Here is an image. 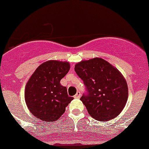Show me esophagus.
Returning a JSON list of instances; mask_svg holds the SVG:
<instances>
[{
  "label": "esophagus",
  "instance_id": "obj_1",
  "mask_svg": "<svg viewBox=\"0 0 149 149\" xmlns=\"http://www.w3.org/2000/svg\"><path fill=\"white\" fill-rule=\"evenodd\" d=\"M81 93H80V92H77V93H76V95L74 96V98H80V97H81Z\"/></svg>",
  "mask_w": 149,
  "mask_h": 149
}]
</instances>
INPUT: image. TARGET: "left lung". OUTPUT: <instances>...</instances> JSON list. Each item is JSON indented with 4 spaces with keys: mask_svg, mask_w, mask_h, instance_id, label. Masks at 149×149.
I'll return each mask as SVG.
<instances>
[{
    "mask_svg": "<svg viewBox=\"0 0 149 149\" xmlns=\"http://www.w3.org/2000/svg\"><path fill=\"white\" fill-rule=\"evenodd\" d=\"M82 79L86 93L81 98L91 116L104 122L114 119L127 103L126 80L116 68L104 59L82 60L74 66Z\"/></svg>",
    "mask_w": 149,
    "mask_h": 149,
    "instance_id": "8db88e82",
    "label": "left lung"
}]
</instances>
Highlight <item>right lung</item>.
I'll return each mask as SVG.
<instances>
[{"label":"right lung","mask_w":149,"mask_h":149,"mask_svg":"<svg viewBox=\"0 0 149 149\" xmlns=\"http://www.w3.org/2000/svg\"><path fill=\"white\" fill-rule=\"evenodd\" d=\"M70 69L68 62L49 60L41 64L27 81L24 98L30 113L44 122H54L74 99L60 81Z\"/></svg>","instance_id":"right-lung-1"}]
</instances>
